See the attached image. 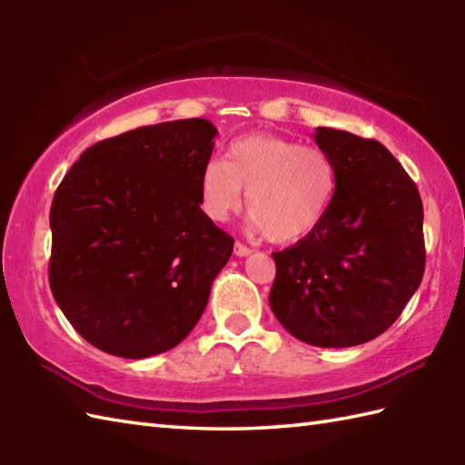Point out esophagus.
Here are the masks:
<instances>
[{
  "label": "esophagus",
  "mask_w": 465,
  "mask_h": 465,
  "mask_svg": "<svg viewBox=\"0 0 465 465\" xmlns=\"http://www.w3.org/2000/svg\"><path fill=\"white\" fill-rule=\"evenodd\" d=\"M233 253L238 255V258H245V255L252 253V248H248V245L242 243V242H235L233 243Z\"/></svg>",
  "instance_id": "34e87169"
}]
</instances>
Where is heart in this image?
Listing matches in <instances>:
<instances>
[{
	"label": "heart",
	"mask_w": 465,
	"mask_h": 465,
	"mask_svg": "<svg viewBox=\"0 0 465 465\" xmlns=\"http://www.w3.org/2000/svg\"><path fill=\"white\" fill-rule=\"evenodd\" d=\"M338 187L331 157L320 147L273 134H255L227 147L225 162L212 160L200 177V200L213 222L245 207L263 238L288 245L308 238L328 215Z\"/></svg>",
	"instance_id": "b5f03b06"
}]
</instances>
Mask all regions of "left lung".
Masks as SVG:
<instances>
[{"label": "left lung", "mask_w": 465, "mask_h": 465, "mask_svg": "<svg viewBox=\"0 0 465 465\" xmlns=\"http://www.w3.org/2000/svg\"><path fill=\"white\" fill-rule=\"evenodd\" d=\"M338 187L318 230L273 253L270 305L293 338L350 348L400 318L426 270L423 205L416 183L375 140L318 127Z\"/></svg>", "instance_id": "1"}]
</instances>
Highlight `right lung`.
<instances>
[{
  "mask_svg": "<svg viewBox=\"0 0 465 465\" xmlns=\"http://www.w3.org/2000/svg\"><path fill=\"white\" fill-rule=\"evenodd\" d=\"M217 130L202 117L94 143L55 190L49 288L85 341L142 360L193 330L233 238L200 207Z\"/></svg>",
  "mask_w": 465,
  "mask_h": 465,
  "instance_id": "1",
  "label": "right lung"
}]
</instances>
